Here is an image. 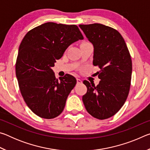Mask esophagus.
Wrapping results in <instances>:
<instances>
[{
	"label": "esophagus",
	"mask_w": 150,
	"mask_h": 150,
	"mask_svg": "<svg viewBox=\"0 0 150 150\" xmlns=\"http://www.w3.org/2000/svg\"><path fill=\"white\" fill-rule=\"evenodd\" d=\"M77 83H79V84L82 83V80L80 79H79V78L77 79Z\"/></svg>",
	"instance_id": "34e87169"
}]
</instances>
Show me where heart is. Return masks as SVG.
<instances>
[{"label": "heart", "mask_w": 150, "mask_h": 150, "mask_svg": "<svg viewBox=\"0 0 150 150\" xmlns=\"http://www.w3.org/2000/svg\"><path fill=\"white\" fill-rule=\"evenodd\" d=\"M84 43H87V42H84ZM84 43H83V44H84Z\"/></svg>", "instance_id": "obj_1"}]
</instances>
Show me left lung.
Instances as JSON below:
<instances>
[{
  "label": "left lung",
  "mask_w": 150,
  "mask_h": 150,
  "mask_svg": "<svg viewBox=\"0 0 150 150\" xmlns=\"http://www.w3.org/2000/svg\"><path fill=\"white\" fill-rule=\"evenodd\" d=\"M79 27L94 46L93 63L98 85L83 81L87 88L83 102L90 115L99 120L118 112L128 96L131 85V56L126 42L117 30L101 24H80Z\"/></svg>",
  "instance_id": "8db88e82"
}]
</instances>
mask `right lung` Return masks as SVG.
<instances>
[{
  "mask_svg": "<svg viewBox=\"0 0 150 150\" xmlns=\"http://www.w3.org/2000/svg\"><path fill=\"white\" fill-rule=\"evenodd\" d=\"M83 36L76 25L47 22L28 32L20 45L16 75L20 93L33 112L42 118L59 116L77 83L69 74L58 81L53 70L57 59Z\"/></svg>",
  "mask_w": 150,
  "mask_h": 150,
  "instance_id": "1",
  "label": "right lung"
}]
</instances>
